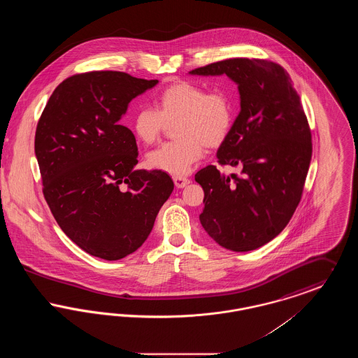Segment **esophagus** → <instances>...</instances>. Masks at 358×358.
<instances>
[{
    "mask_svg": "<svg viewBox=\"0 0 358 358\" xmlns=\"http://www.w3.org/2000/svg\"><path fill=\"white\" fill-rule=\"evenodd\" d=\"M174 184L177 187H185L187 184H190V180L187 177H174Z\"/></svg>",
    "mask_w": 358,
    "mask_h": 358,
    "instance_id": "esophagus-1",
    "label": "esophagus"
}]
</instances>
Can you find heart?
<instances>
[{
	"label": "heart",
	"mask_w": 358,
	"mask_h": 358,
	"mask_svg": "<svg viewBox=\"0 0 358 358\" xmlns=\"http://www.w3.org/2000/svg\"><path fill=\"white\" fill-rule=\"evenodd\" d=\"M157 110L138 108L131 130L143 145H154L166 124H174L176 141L148 155L152 169L181 177L203 157L204 148H219L228 138L236 115L235 96L225 90L208 91L190 82H174L155 99Z\"/></svg>",
	"instance_id": "1"
}]
</instances>
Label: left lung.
<instances>
[{
	"instance_id": "8db88e82",
	"label": "left lung",
	"mask_w": 358,
	"mask_h": 358,
	"mask_svg": "<svg viewBox=\"0 0 358 358\" xmlns=\"http://www.w3.org/2000/svg\"><path fill=\"white\" fill-rule=\"evenodd\" d=\"M189 73H225L238 85L240 113L217 162L240 166L241 177L208 165L194 180L204 189L208 235L227 250L252 251L285 229L302 197L313 143L301 98L287 71L264 59H227Z\"/></svg>"
}]
</instances>
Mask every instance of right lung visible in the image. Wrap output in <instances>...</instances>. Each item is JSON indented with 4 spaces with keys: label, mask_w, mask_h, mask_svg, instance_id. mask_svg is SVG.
I'll list each match as a JSON object with an SVG mask.
<instances>
[{
    "label": "right lung",
    "mask_w": 358,
    "mask_h": 358,
    "mask_svg": "<svg viewBox=\"0 0 358 358\" xmlns=\"http://www.w3.org/2000/svg\"><path fill=\"white\" fill-rule=\"evenodd\" d=\"M158 80L92 71L56 87L36 129L34 153L55 220L90 255L118 260L150 235L174 189L161 171H136V136L120 123Z\"/></svg>",
    "instance_id": "obj_1"
}]
</instances>
